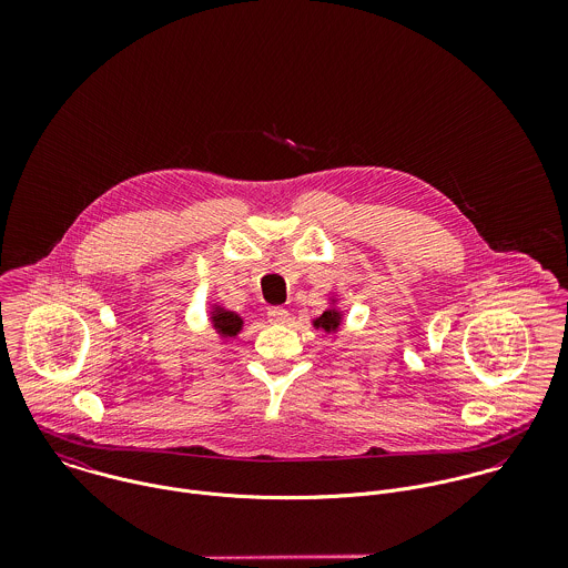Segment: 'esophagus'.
Returning a JSON list of instances; mask_svg holds the SVG:
<instances>
[{
    "mask_svg": "<svg viewBox=\"0 0 568 568\" xmlns=\"http://www.w3.org/2000/svg\"><path fill=\"white\" fill-rule=\"evenodd\" d=\"M266 320L275 325L288 324V322H291V313H288L286 308H271V311L266 313Z\"/></svg>",
    "mask_w": 568,
    "mask_h": 568,
    "instance_id": "1",
    "label": "esophagus"
}]
</instances>
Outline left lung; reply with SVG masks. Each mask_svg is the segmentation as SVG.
I'll return each instance as SVG.
<instances>
[{
    "mask_svg": "<svg viewBox=\"0 0 568 568\" xmlns=\"http://www.w3.org/2000/svg\"><path fill=\"white\" fill-rule=\"evenodd\" d=\"M343 320H345V315L338 308V295L332 293L327 297V308H325L320 317L313 320V327L315 329H324L325 334H336L341 329V325H343Z\"/></svg>",
    "mask_w": 568,
    "mask_h": 568,
    "instance_id": "1",
    "label": "left lung"
}]
</instances>
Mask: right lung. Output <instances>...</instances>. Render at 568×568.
<instances>
[{"instance_id": "obj_1", "label": "right lung", "mask_w": 568, "mask_h": 568, "mask_svg": "<svg viewBox=\"0 0 568 568\" xmlns=\"http://www.w3.org/2000/svg\"><path fill=\"white\" fill-rule=\"evenodd\" d=\"M210 324L221 338L227 341V338H236L243 332L244 320L239 313L227 311L225 306L214 302L210 308Z\"/></svg>"}]
</instances>
